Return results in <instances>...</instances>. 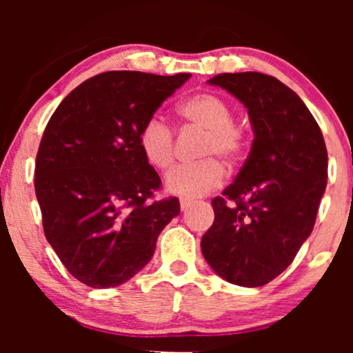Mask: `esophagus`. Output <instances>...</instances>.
I'll list each match as a JSON object with an SVG mask.
<instances>
[{"label":"esophagus","mask_w":353,"mask_h":353,"mask_svg":"<svg viewBox=\"0 0 353 353\" xmlns=\"http://www.w3.org/2000/svg\"><path fill=\"white\" fill-rule=\"evenodd\" d=\"M190 205H192V202L190 201H181V210H188Z\"/></svg>","instance_id":"obj_1"}]
</instances>
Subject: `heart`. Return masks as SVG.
Returning a JSON list of instances; mask_svg holds the SVG:
<instances>
[{"instance_id": "1", "label": "heart", "mask_w": 353, "mask_h": 353, "mask_svg": "<svg viewBox=\"0 0 353 353\" xmlns=\"http://www.w3.org/2000/svg\"><path fill=\"white\" fill-rule=\"evenodd\" d=\"M179 116L194 128L205 131L201 157H222L234 165L242 159L245 134L234 123V111L224 98L214 92H199L181 103ZM139 145L149 164L168 171L174 163V131L161 116L154 114L139 131ZM224 179V168L217 159L179 165L165 177V189L174 196L194 199L216 189Z\"/></svg>"}]
</instances>
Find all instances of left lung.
Wrapping results in <instances>:
<instances>
[{"label":"left lung","mask_w":353,"mask_h":353,"mask_svg":"<svg viewBox=\"0 0 353 353\" xmlns=\"http://www.w3.org/2000/svg\"><path fill=\"white\" fill-rule=\"evenodd\" d=\"M247 108L254 141L236 181L212 199L201 249L230 283L261 287L292 264L314 229L327 185V148L303 101L274 76L224 72L208 81Z\"/></svg>","instance_id":"obj_1"}]
</instances>
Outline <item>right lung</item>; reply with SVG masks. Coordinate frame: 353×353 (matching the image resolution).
<instances>
[{
    "mask_svg": "<svg viewBox=\"0 0 353 353\" xmlns=\"http://www.w3.org/2000/svg\"><path fill=\"white\" fill-rule=\"evenodd\" d=\"M188 72L108 71L72 89L52 112L36 156L44 236L72 277L117 287L151 261L179 199L151 201L161 179L139 131Z\"/></svg>",
    "mask_w": 353,
    "mask_h": 353,
    "instance_id": "right-lung-1",
    "label": "right lung"
}]
</instances>
